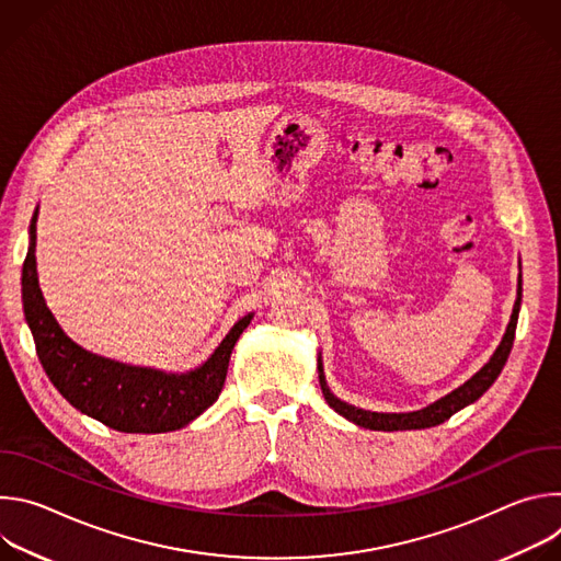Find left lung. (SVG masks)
<instances>
[{"mask_svg": "<svg viewBox=\"0 0 561 561\" xmlns=\"http://www.w3.org/2000/svg\"><path fill=\"white\" fill-rule=\"evenodd\" d=\"M519 304H522V275H519V286H517V299H515V306H513V314H511V322H508V329H506V335L500 344V348L495 351V355L491 357V362L474 373L463 386H459L457 390H453L450 394L437 399L435 404L422 409V411H415V413H370V411H362V409H355L346 402H342V399H337L329 386H327V379H324V373H322V364L317 366L319 370V383H322V392L327 397V402L331 409H335L340 415H344L346 420H351L353 424L362 426V428H370V431H417V428H431V426H437V424H444L446 420H450L457 411H461L463 407L472 404L474 399L482 397L491 383L497 379V375L502 373L508 355H511V348H513V342H515V329H517V314H519Z\"/></svg>", "mask_w": 561, "mask_h": 561, "instance_id": "8db88e82", "label": "left lung"}]
</instances>
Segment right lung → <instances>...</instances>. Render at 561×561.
Segmentation results:
<instances>
[{"label":"right lung","mask_w":561,"mask_h":561,"mask_svg":"<svg viewBox=\"0 0 561 561\" xmlns=\"http://www.w3.org/2000/svg\"><path fill=\"white\" fill-rule=\"evenodd\" d=\"M35 232V230H33ZM26 322L53 386L84 415L119 433H169L191 424L219 397L234 342L253 314L239 319L210 359L186 375L126 366L70 342L46 308L37 284L35 234L22 271Z\"/></svg>","instance_id":"add662e5"}]
</instances>
